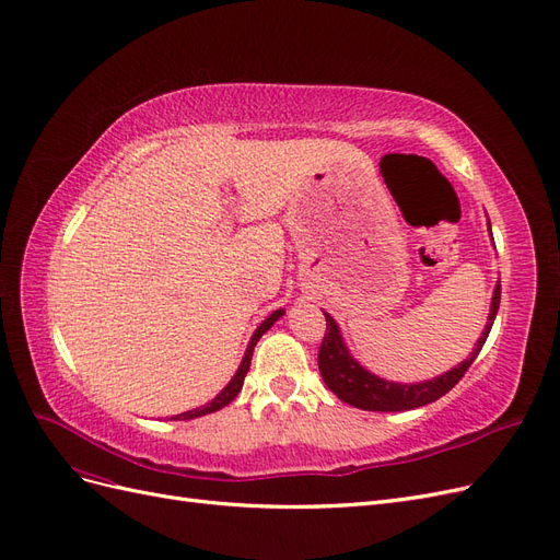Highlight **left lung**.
<instances>
[{"mask_svg": "<svg viewBox=\"0 0 560 560\" xmlns=\"http://www.w3.org/2000/svg\"><path fill=\"white\" fill-rule=\"evenodd\" d=\"M488 231H490V222H488ZM498 308H500V282L495 284L493 301H490L486 329L481 331L479 341L474 343L469 358L463 364L446 371V374L436 376L432 381H422V383H393L371 374L369 369H364L358 360L352 358L341 336V329L336 325V319L329 313H325L327 334L322 338L319 354H317L322 381L327 383V387L338 399L354 406V409H364V411H409V409H418V406L432 404L439 397H444L451 387H455V383L465 376V371L471 366V362L477 360V354L481 352L486 338L490 334V327H493Z\"/></svg>", "mask_w": 560, "mask_h": 560, "instance_id": "8db88e82", "label": "left lung"}]
</instances>
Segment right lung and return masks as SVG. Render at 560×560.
I'll list each match as a JSON object with an SVG mask.
<instances>
[{"mask_svg": "<svg viewBox=\"0 0 560 560\" xmlns=\"http://www.w3.org/2000/svg\"><path fill=\"white\" fill-rule=\"evenodd\" d=\"M282 315H284V311H282V308H280V311H276V313H270V315L261 322V325L257 327V331L252 334L249 343H247V350H245V358H243V362H241L238 371H235V376L229 381V385L222 389V393H219L212 401L198 406V409H191V411H186V413L173 416V420H191V418H200V416H206V413H214V411H219V409H224L226 404H231L235 397H238L241 387H243V381H245L247 371H249V364H252V352H254V346L259 343V338H261L270 327H273L276 322H278Z\"/></svg>", "mask_w": 560, "mask_h": 560, "instance_id": "1", "label": "right lung"}]
</instances>
